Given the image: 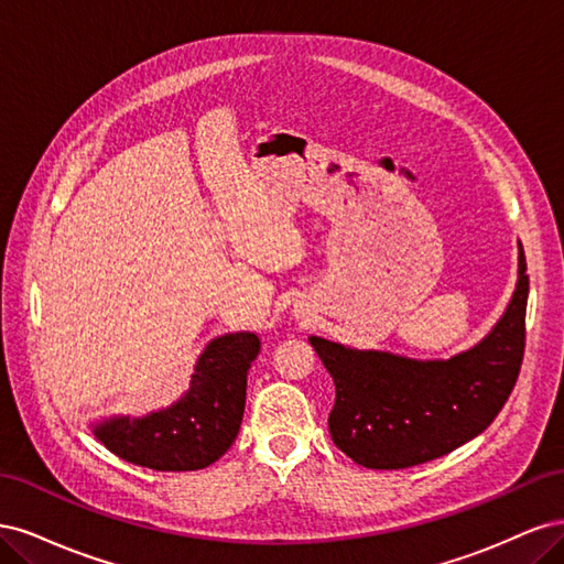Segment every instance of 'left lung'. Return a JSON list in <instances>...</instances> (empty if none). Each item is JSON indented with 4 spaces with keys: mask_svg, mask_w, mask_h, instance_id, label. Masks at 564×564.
I'll return each mask as SVG.
<instances>
[{
    "mask_svg": "<svg viewBox=\"0 0 564 564\" xmlns=\"http://www.w3.org/2000/svg\"><path fill=\"white\" fill-rule=\"evenodd\" d=\"M527 296V263L518 242V284L503 315L480 344L449 360L357 350L311 336L336 386L329 414L334 445L365 468L400 470L480 435L518 381Z\"/></svg>",
    "mask_w": 564,
    "mask_h": 564,
    "instance_id": "8db88e82",
    "label": "left lung"
}]
</instances>
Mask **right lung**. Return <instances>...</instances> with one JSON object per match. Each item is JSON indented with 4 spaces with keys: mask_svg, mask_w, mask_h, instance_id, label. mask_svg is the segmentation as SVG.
<instances>
[{
    "mask_svg": "<svg viewBox=\"0 0 564 564\" xmlns=\"http://www.w3.org/2000/svg\"><path fill=\"white\" fill-rule=\"evenodd\" d=\"M261 350L253 332L212 338L197 357L191 388L145 416H110L94 435L115 456L152 470H199L224 456L240 433L247 371Z\"/></svg>",
    "mask_w": 564,
    "mask_h": 564,
    "instance_id": "obj_1",
    "label": "right lung"
}]
</instances>
